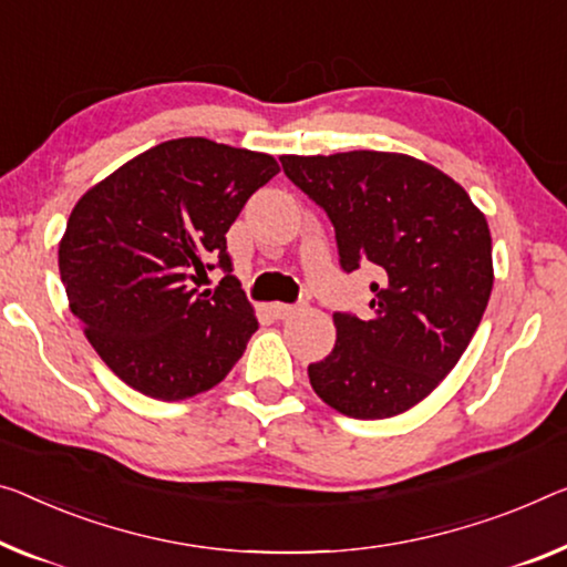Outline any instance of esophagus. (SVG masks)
Segmentation results:
<instances>
[{
  "instance_id": "obj_1",
  "label": "esophagus",
  "mask_w": 567,
  "mask_h": 567,
  "mask_svg": "<svg viewBox=\"0 0 567 567\" xmlns=\"http://www.w3.org/2000/svg\"><path fill=\"white\" fill-rule=\"evenodd\" d=\"M271 311H274L276 319H286V317H291L296 307H293V303H271Z\"/></svg>"
}]
</instances>
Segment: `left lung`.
<instances>
[{
  "label": "left lung",
  "instance_id": "1",
  "mask_svg": "<svg viewBox=\"0 0 567 567\" xmlns=\"http://www.w3.org/2000/svg\"><path fill=\"white\" fill-rule=\"evenodd\" d=\"M284 174L334 225L344 274L374 268V311H334L337 344L309 364L334 411L405 413L454 370L489 301L492 235L466 189L405 154L281 156Z\"/></svg>",
  "mask_w": 567,
  "mask_h": 567
}]
</instances>
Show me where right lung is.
Instances as JSON below:
<instances>
[{
  "label": "right lung",
  "mask_w": 567,
  "mask_h": 567,
  "mask_svg": "<svg viewBox=\"0 0 567 567\" xmlns=\"http://www.w3.org/2000/svg\"><path fill=\"white\" fill-rule=\"evenodd\" d=\"M278 174L274 156L203 136L138 154L73 207L58 264L71 311L101 360L156 400L217 385L258 319L233 276L225 233ZM220 267L215 292L196 281Z\"/></svg>",
  "instance_id": "add662e5"
}]
</instances>
